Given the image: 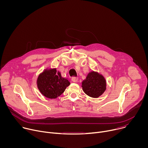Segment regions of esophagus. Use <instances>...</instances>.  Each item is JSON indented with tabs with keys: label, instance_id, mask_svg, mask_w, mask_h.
Wrapping results in <instances>:
<instances>
[{
	"label": "esophagus",
	"instance_id": "34e87169",
	"mask_svg": "<svg viewBox=\"0 0 148 148\" xmlns=\"http://www.w3.org/2000/svg\"><path fill=\"white\" fill-rule=\"evenodd\" d=\"M71 79H72V81H73V82H77L78 81V77H72Z\"/></svg>",
	"mask_w": 148,
	"mask_h": 148
}]
</instances>
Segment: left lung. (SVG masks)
Wrapping results in <instances>:
<instances>
[{
	"label": "left lung",
	"mask_w": 148,
	"mask_h": 148,
	"mask_svg": "<svg viewBox=\"0 0 148 148\" xmlns=\"http://www.w3.org/2000/svg\"><path fill=\"white\" fill-rule=\"evenodd\" d=\"M106 81L104 77L97 72L90 73L86 79L82 82V90L87 95L98 98L106 90Z\"/></svg>",
	"instance_id": "left-lung-1"
}]
</instances>
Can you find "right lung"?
Instances as JSON below:
<instances>
[{"mask_svg": "<svg viewBox=\"0 0 148 148\" xmlns=\"http://www.w3.org/2000/svg\"><path fill=\"white\" fill-rule=\"evenodd\" d=\"M70 82L61 77V73L56 69L46 70L39 75L37 79V87L45 97L56 98L64 92Z\"/></svg>", "mask_w": 148, "mask_h": 148, "instance_id": "right-lung-1", "label": "right lung"}]
</instances>
